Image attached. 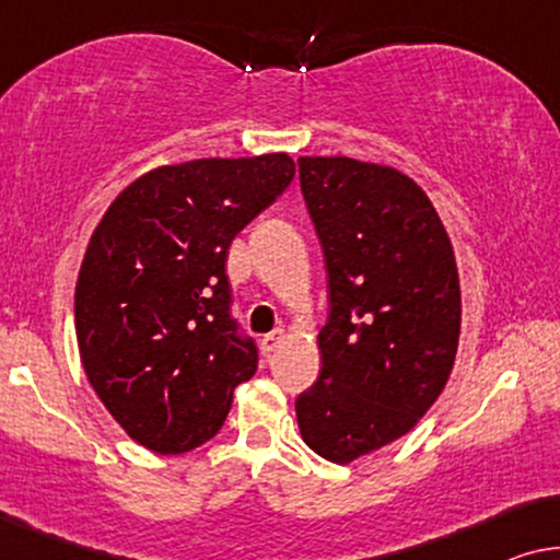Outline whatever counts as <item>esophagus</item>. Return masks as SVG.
<instances>
[{"label":"esophagus","mask_w":560,"mask_h":560,"mask_svg":"<svg viewBox=\"0 0 560 560\" xmlns=\"http://www.w3.org/2000/svg\"><path fill=\"white\" fill-rule=\"evenodd\" d=\"M283 340H287V332H283V329H273L271 335H266L261 340V352L264 355H273V352L283 345Z\"/></svg>","instance_id":"34e87169"}]
</instances>
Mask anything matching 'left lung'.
Masks as SVG:
<instances>
[{
  "instance_id": "8db88e82",
  "label": "left lung",
  "mask_w": 560,
  "mask_h": 560,
  "mask_svg": "<svg viewBox=\"0 0 560 560\" xmlns=\"http://www.w3.org/2000/svg\"><path fill=\"white\" fill-rule=\"evenodd\" d=\"M325 254L322 370L299 393L312 452L348 464L416 427L454 368L462 325L452 241L404 172L350 156H299Z\"/></svg>"
}]
</instances>
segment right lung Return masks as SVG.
I'll use <instances>...</instances> for the list:
<instances>
[{
    "mask_svg": "<svg viewBox=\"0 0 560 560\" xmlns=\"http://www.w3.org/2000/svg\"><path fill=\"white\" fill-rule=\"evenodd\" d=\"M294 179L289 154L156 167L112 202L75 283L85 375L141 446L185 454L223 427L258 348L233 317L235 235Z\"/></svg>",
    "mask_w": 560,
    "mask_h": 560,
    "instance_id": "right-lung-1",
    "label": "right lung"
}]
</instances>
